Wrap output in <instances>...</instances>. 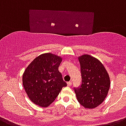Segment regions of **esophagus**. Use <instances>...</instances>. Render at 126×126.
<instances>
[{"mask_svg":"<svg viewBox=\"0 0 126 126\" xmlns=\"http://www.w3.org/2000/svg\"><path fill=\"white\" fill-rule=\"evenodd\" d=\"M67 85H68V86H71V85H72V82H71V81H68V83H67Z\"/></svg>","mask_w":126,"mask_h":126,"instance_id":"34e87169","label":"esophagus"}]
</instances>
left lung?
<instances>
[{"mask_svg":"<svg viewBox=\"0 0 126 126\" xmlns=\"http://www.w3.org/2000/svg\"><path fill=\"white\" fill-rule=\"evenodd\" d=\"M81 66L82 83L75 88L78 102L85 108L93 109L101 104L108 93L110 79L101 61L90 55L78 58Z\"/></svg>","mask_w":126,"mask_h":126,"instance_id":"8db88e82","label":"left lung"}]
</instances>
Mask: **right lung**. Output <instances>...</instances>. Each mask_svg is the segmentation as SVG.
<instances>
[{"instance_id": "1", "label": "right lung", "mask_w": 126, "mask_h": 126, "mask_svg": "<svg viewBox=\"0 0 126 126\" xmlns=\"http://www.w3.org/2000/svg\"><path fill=\"white\" fill-rule=\"evenodd\" d=\"M61 57L51 53L40 55L27 66L22 82L25 92L33 103L47 107L66 86L58 67Z\"/></svg>"}]
</instances>
